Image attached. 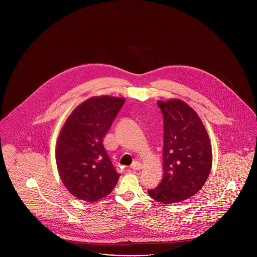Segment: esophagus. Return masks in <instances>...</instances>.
<instances>
[{
    "instance_id": "34e87169",
    "label": "esophagus",
    "mask_w": 257,
    "mask_h": 257,
    "mask_svg": "<svg viewBox=\"0 0 257 257\" xmlns=\"http://www.w3.org/2000/svg\"><path fill=\"white\" fill-rule=\"evenodd\" d=\"M131 169L134 170V171L141 170V169H142V164L139 163V162H137V161H135V162H133V164L131 165Z\"/></svg>"
}]
</instances>
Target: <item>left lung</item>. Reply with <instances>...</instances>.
I'll return each instance as SVG.
<instances>
[{"label": "left lung", "instance_id": "1", "mask_svg": "<svg viewBox=\"0 0 257 257\" xmlns=\"http://www.w3.org/2000/svg\"><path fill=\"white\" fill-rule=\"evenodd\" d=\"M158 105L164 117V176L149 194L170 204L185 200L202 188L211 170V145L202 121L186 102L173 98L158 100Z\"/></svg>", "mask_w": 257, "mask_h": 257}]
</instances>
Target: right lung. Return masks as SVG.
Wrapping results in <instances>:
<instances>
[{"mask_svg": "<svg viewBox=\"0 0 257 257\" xmlns=\"http://www.w3.org/2000/svg\"><path fill=\"white\" fill-rule=\"evenodd\" d=\"M124 102L122 97H90L71 113L61 129L56 146L57 167L63 184L78 199L97 201L117 184L120 174L102 141Z\"/></svg>", "mask_w": 257, "mask_h": 257, "instance_id": "1", "label": "right lung"}]
</instances>
